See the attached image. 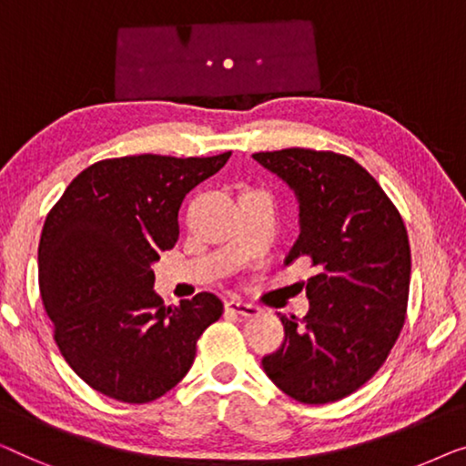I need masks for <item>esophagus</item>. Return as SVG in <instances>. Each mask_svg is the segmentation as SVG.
Wrapping results in <instances>:
<instances>
[{
    "mask_svg": "<svg viewBox=\"0 0 466 466\" xmlns=\"http://www.w3.org/2000/svg\"><path fill=\"white\" fill-rule=\"evenodd\" d=\"M226 310L234 312V314H240V317H259V314H261L259 306L248 304V301H242V299H228L226 301Z\"/></svg>",
    "mask_w": 466,
    "mask_h": 466,
    "instance_id": "esophagus-1",
    "label": "esophagus"
}]
</instances>
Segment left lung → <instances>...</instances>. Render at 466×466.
Here are the masks:
<instances>
[{"label":"left lung","instance_id":"8db88e82","mask_svg":"<svg viewBox=\"0 0 466 466\" xmlns=\"http://www.w3.org/2000/svg\"><path fill=\"white\" fill-rule=\"evenodd\" d=\"M253 158L280 177L299 205V236L285 264L308 258L310 310L279 314L285 339L261 359L266 376L299 403L349 397L389 357L405 323L408 230L380 183L349 156L289 147Z\"/></svg>","mask_w":466,"mask_h":466}]
</instances>
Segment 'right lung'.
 <instances>
[{"instance_id":"right-lung-1","label":"right lung","mask_w":466,"mask_h":466,"mask_svg":"<svg viewBox=\"0 0 466 466\" xmlns=\"http://www.w3.org/2000/svg\"><path fill=\"white\" fill-rule=\"evenodd\" d=\"M230 156L95 162L50 208L37 248L39 293L65 361L101 395L122 403L165 395L192 367L202 331L224 312L208 291L162 304L152 264L179 238L186 194Z\"/></svg>"}]
</instances>
